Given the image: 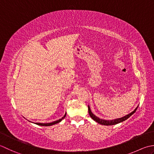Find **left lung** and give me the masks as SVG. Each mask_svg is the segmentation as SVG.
Instances as JSON below:
<instances>
[{
    "mask_svg": "<svg viewBox=\"0 0 154 154\" xmlns=\"http://www.w3.org/2000/svg\"><path fill=\"white\" fill-rule=\"evenodd\" d=\"M138 108V106H137V108L134 109L133 112H131V113H130L129 114H128L126 116H125L124 117H122L120 118H116V119H114V120H103V119H100L98 117H97L96 116H95L94 114H93L91 111L90 106H88V112L90 116V117L92 118L94 120L96 121V122H98V124H102V125H115L120 123V122H124L125 120H126L128 118H129L131 115L134 114L135 112H136L137 108Z\"/></svg>",
    "mask_w": 154,
    "mask_h": 154,
    "instance_id": "obj_1",
    "label": "left lung"
}]
</instances>
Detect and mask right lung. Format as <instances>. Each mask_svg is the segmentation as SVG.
Masks as SVG:
<instances>
[{
    "mask_svg": "<svg viewBox=\"0 0 154 154\" xmlns=\"http://www.w3.org/2000/svg\"><path fill=\"white\" fill-rule=\"evenodd\" d=\"M66 114V113L65 115L61 119H59V120H56V121L53 122H51V123H46V124H45V123H34V124H36L38 125H42V126H51V125H54V124H56L59 123V122H60L62 120V119H64L65 118Z\"/></svg>",
    "mask_w": 154,
    "mask_h": 154,
    "instance_id": "1",
    "label": "right lung"
}]
</instances>
